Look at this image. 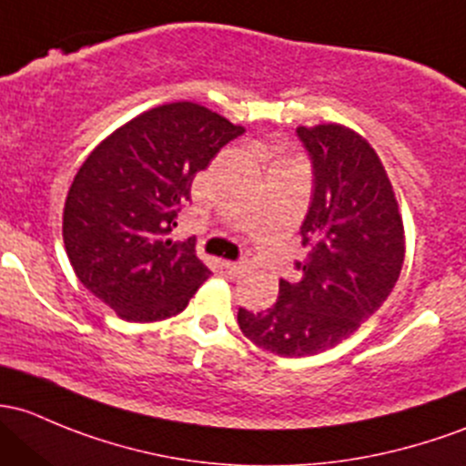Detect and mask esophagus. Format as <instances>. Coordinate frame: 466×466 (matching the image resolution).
Segmentation results:
<instances>
[{
    "instance_id": "esophagus-1",
    "label": "esophagus",
    "mask_w": 466,
    "mask_h": 466,
    "mask_svg": "<svg viewBox=\"0 0 466 466\" xmlns=\"http://www.w3.org/2000/svg\"><path fill=\"white\" fill-rule=\"evenodd\" d=\"M223 270H225V272H228V274H229V277H232V279H237V277H238V274H241V272H243V266H241V263L223 261Z\"/></svg>"
}]
</instances>
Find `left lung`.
<instances>
[{"mask_svg":"<svg viewBox=\"0 0 466 466\" xmlns=\"http://www.w3.org/2000/svg\"><path fill=\"white\" fill-rule=\"evenodd\" d=\"M315 174L301 225V279H281L279 299L261 312L238 308V326L258 349L310 357L350 337L380 310L404 263L393 185L369 140L344 125L299 127Z\"/></svg>","mask_w":466,"mask_h":466,"instance_id":"8db88e82","label":"left lung"}]
</instances>
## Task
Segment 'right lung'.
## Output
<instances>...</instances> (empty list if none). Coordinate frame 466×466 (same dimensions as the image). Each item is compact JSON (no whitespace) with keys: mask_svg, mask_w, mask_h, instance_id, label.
I'll list each match as a JSON object with an SVG mask.
<instances>
[{"mask_svg":"<svg viewBox=\"0 0 466 466\" xmlns=\"http://www.w3.org/2000/svg\"><path fill=\"white\" fill-rule=\"evenodd\" d=\"M243 131L196 102H169L116 129L77 169L62 217L68 261L120 319L178 315L209 277L194 243L169 232L194 176Z\"/></svg>","mask_w":466,"mask_h":466,"instance_id":"obj_1","label":"right lung"}]
</instances>
